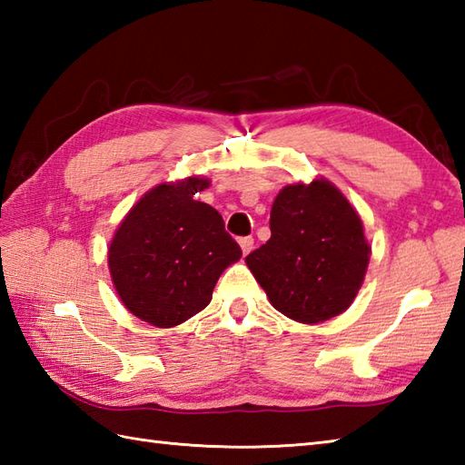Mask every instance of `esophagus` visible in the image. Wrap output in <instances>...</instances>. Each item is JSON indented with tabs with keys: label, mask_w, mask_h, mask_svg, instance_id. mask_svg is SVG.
Masks as SVG:
<instances>
[{
	"label": "esophagus",
	"mask_w": 465,
	"mask_h": 465,
	"mask_svg": "<svg viewBox=\"0 0 465 465\" xmlns=\"http://www.w3.org/2000/svg\"><path fill=\"white\" fill-rule=\"evenodd\" d=\"M240 245H242L243 255H248L252 252V248H253V238H252V235H248V238H240Z\"/></svg>",
	"instance_id": "1"
}]
</instances>
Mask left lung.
Segmentation results:
<instances>
[{
    "instance_id": "8db88e82",
    "label": "left lung",
    "mask_w": 465,
    "mask_h": 465,
    "mask_svg": "<svg viewBox=\"0 0 465 465\" xmlns=\"http://www.w3.org/2000/svg\"><path fill=\"white\" fill-rule=\"evenodd\" d=\"M272 238L245 263L272 305L302 323L350 308L370 262L363 225L338 187L325 180L285 185L270 213Z\"/></svg>"
}]
</instances>
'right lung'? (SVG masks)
I'll return each mask as SVG.
<instances>
[{"label": "right lung", "instance_id": "right-lung-1", "mask_svg": "<svg viewBox=\"0 0 465 465\" xmlns=\"http://www.w3.org/2000/svg\"><path fill=\"white\" fill-rule=\"evenodd\" d=\"M202 177L162 183L137 202L112 240L107 262L124 305L157 328L202 312L222 272L242 258L222 215L195 200Z\"/></svg>", "mask_w": 465, "mask_h": 465}]
</instances>
